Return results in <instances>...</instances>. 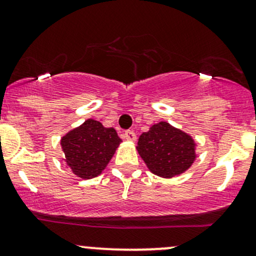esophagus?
<instances>
[{"mask_svg":"<svg viewBox=\"0 0 256 256\" xmlns=\"http://www.w3.org/2000/svg\"><path fill=\"white\" fill-rule=\"evenodd\" d=\"M124 137H125V140H128V141H135L136 134L134 132V131L128 130V131H125V134H124Z\"/></svg>","mask_w":256,"mask_h":256,"instance_id":"obj_1","label":"esophagus"}]
</instances>
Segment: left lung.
<instances>
[{
	"instance_id": "1",
	"label": "left lung",
	"mask_w": 256,
	"mask_h": 256,
	"mask_svg": "<svg viewBox=\"0 0 256 256\" xmlns=\"http://www.w3.org/2000/svg\"><path fill=\"white\" fill-rule=\"evenodd\" d=\"M195 147L192 136L160 121L140 136L136 148L153 174L173 178L192 166L196 158Z\"/></svg>"
}]
</instances>
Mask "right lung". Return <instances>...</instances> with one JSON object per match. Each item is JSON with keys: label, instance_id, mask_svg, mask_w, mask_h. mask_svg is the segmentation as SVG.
I'll return each mask as SVG.
<instances>
[{"label": "right lung", "instance_id": "add662e5", "mask_svg": "<svg viewBox=\"0 0 256 256\" xmlns=\"http://www.w3.org/2000/svg\"><path fill=\"white\" fill-rule=\"evenodd\" d=\"M121 140L112 128L88 119L61 138L64 162L82 179L98 176L119 147Z\"/></svg>", "mask_w": 256, "mask_h": 256}]
</instances>
